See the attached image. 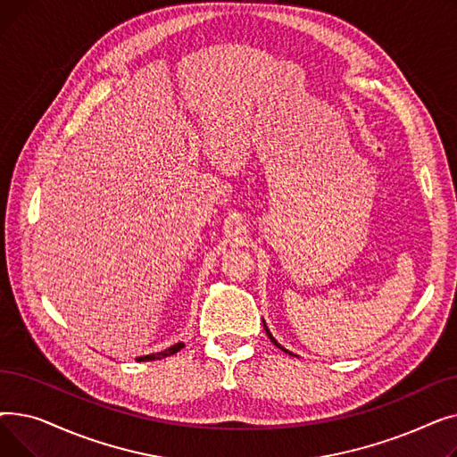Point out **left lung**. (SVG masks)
Listing matches in <instances>:
<instances>
[{
    "label": "left lung",
    "instance_id": "obj_1",
    "mask_svg": "<svg viewBox=\"0 0 457 457\" xmlns=\"http://www.w3.org/2000/svg\"><path fill=\"white\" fill-rule=\"evenodd\" d=\"M262 326H265V331H267V335H269V337H270V341H272V343H274V345H276L278 348H281L283 352H289V350H285V348H283V346H281V345H279V343H278V341H276V339L272 337V333L269 331V328H267V324H265V322H262ZM289 353H291V352H289Z\"/></svg>",
    "mask_w": 457,
    "mask_h": 457
}]
</instances>
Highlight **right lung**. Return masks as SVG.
<instances>
[{
    "mask_svg": "<svg viewBox=\"0 0 457 457\" xmlns=\"http://www.w3.org/2000/svg\"><path fill=\"white\" fill-rule=\"evenodd\" d=\"M183 346H185L183 343H178V345H174V346H170V348H166V350H162V352L150 353V355H140V357H137V361H155V359H162V357H168V355H174V353L179 352Z\"/></svg>",
    "mask_w": 457,
    "mask_h": 457,
    "instance_id": "right-lung-1",
    "label": "right lung"
}]
</instances>
